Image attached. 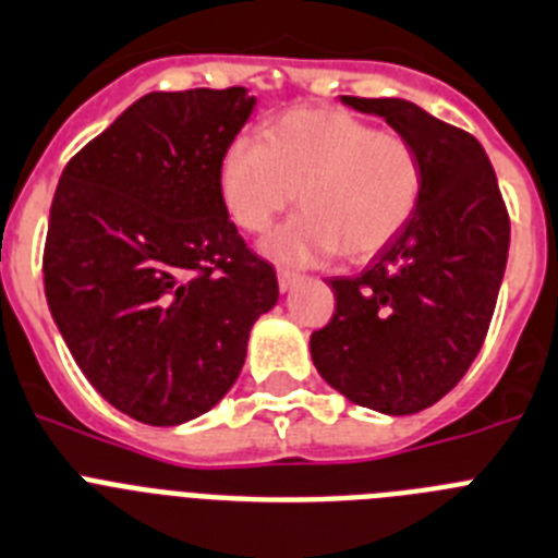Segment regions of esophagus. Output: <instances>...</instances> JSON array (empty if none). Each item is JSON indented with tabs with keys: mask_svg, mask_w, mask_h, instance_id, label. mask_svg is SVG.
<instances>
[{
	"mask_svg": "<svg viewBox=\"0 0 558 558\" xmlns=\"http://www.w3.org/2000/svg\"><path fill=\"white\" fill-rule=\"evenodd\" d=\"M300 280L298 272H292V269H278V286H280V292H289L294 283Z\"/></svg>",
	"mask_w": 558,
	"mask_h": 558,
	"instance_id": "34e87169",
	"label": "esophagus"
}]
</instances>
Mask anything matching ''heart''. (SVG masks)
I'll return each instance as SVG.
<instances>
[{
    "label": "heart",
    "mask_w": 558,
    "mask_h": 558,
    "mask_svg": "<svg viewBox=\"0 0 558 558\" xmlns=\"http://www.w3.org/2000/svg\"><path fill=\"white\" fill-rule=\"evenodd\" d=\"M421 187L413 143L342 109L286 111L264 140L235 137L219 159L221 205L241 230H269L298 191L303 210L266 241V252L289 264L333 252L371 258L410 225Z\"/></svg>",
    "instance_id": "obj_1"
}]
</instances>
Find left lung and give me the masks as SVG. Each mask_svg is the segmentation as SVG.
<instances>
[{"mask_svg": "<svg viewBox=\"0 0 558 558\" xmlns=\"http://www.w3.org/2000/svg\"><path fill=\"white\" fill-rule=\"evenodd\" d=\"M342 104L379 114L424 168L410 225L356 278H331L333 317L312 333L319 376L387 415L433 407L463 379L488 333L511 221L483 145L399 98Z\"/></svg>", "mask_w": 558, "mask_h": 558, "instance_id": "obj_1", "label": "left lung"}]
</instances>
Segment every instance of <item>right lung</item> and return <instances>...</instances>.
Returning <instances> with one entry per match:
<instances>
[{"label": "right lung", "instance_id": "1", "mask_svg": "<svg viewBox=\"0 0 558 558\" xmlns=\"http://www.w3.org/2000/svg\"><path fill=\"white\" fill-rule=\"evenodd\" d=\"M255 98L151 92L66 162L45 294L72 360L120 413L177 426L219 404L278 278L227 216L219 159Z\"/></svg>", "mask_w": 558, "mask_h": 558}]
</instances>
